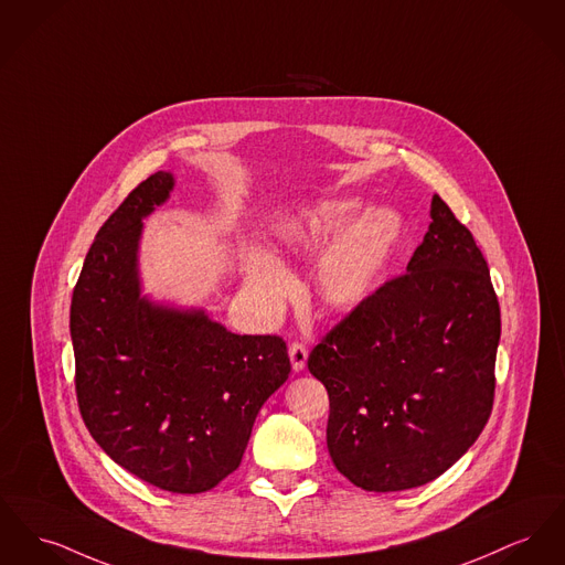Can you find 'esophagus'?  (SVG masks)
Here are the masks:
<instances>
[{
    "label": "esophagus",
    "mask_w": 565,
    "mask_h": 565,
    "mask_svg": "<svg viewBox=\"0 0 565 565\" xmlns=\"http://www.w3.org/2000/svg\"><path fill=\"white\" fill-rule=\"evenodd\" d=\"M290 361H292V369L295 371H302L305 365H307V356H309V352H307V348L299 343V341H295V343H290Z\"/></svg>",
    "instance_id": "obj_1"
}]
</instances>
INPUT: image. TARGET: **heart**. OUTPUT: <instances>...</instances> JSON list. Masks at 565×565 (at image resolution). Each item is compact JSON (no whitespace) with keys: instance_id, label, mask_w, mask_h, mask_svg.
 I'll return each instance as SVG.
<instances>
[{"instance_id":"obj_1","label":"heart","mask_w":565,"mask_h":565,"mask_svg":"<svg viewBox=\"0 0 565 565\" xmlns=\"http://www.w3.org/2000/svg\"><path fill=\"white\" fill-rule=\"evenodd\" d=\"M359 209V200H327L281 220L275 228L279 245L286 249H311L344 228L324 247L316 266L318 292L332 309H352L375 290L403 236L395 211L371 209L353 223ZM245 275L254 297L270 309L292 288L286 268L263 249L247 254Z\"/></svg>"}]
</instances>
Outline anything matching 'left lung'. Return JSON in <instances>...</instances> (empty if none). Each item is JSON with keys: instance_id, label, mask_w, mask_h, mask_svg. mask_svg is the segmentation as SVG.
I'll use <instances>...</instances> for the list:
<instances>
[{"instance_id": "8db88e82", "label": "left lung", "mask_w": 565, "mask_h": 565, "mask_svg": "<svg viewBox=\"0 0 565 565\" xmlns=\"http://www.w3.org/2000/svg\"><path fill=\"white\" fill-rule=\"evenodd\" d=\"M407 273L380 286L311 350L329 393L327 446L356 487H423L489 423L501 318L489 265L437 194Z\"/></svg>"}]
</instances>
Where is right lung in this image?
I'll list each match as a JSON object with an SVG mask.
<instances>
[{
	"label": "right lung",
	"instance_id": "right-lung-1",
	"mask_svg": "<svg viewBox=\"0 0 565 565\" xmlns=\"http://www.w3.org/2000/svg\"><path fill=\"white\" fill-rule=\"evenodd\" d=\"M174 181L138 183L92 243L70 305L76 398L102 450L170 493L217 487L241 465L254 420L290 375L277 334H234L199 311L140 297L142 217Z\"/></svg>",
	"mask_w": 565,
	"mask_h": 565
}]
</instances>
